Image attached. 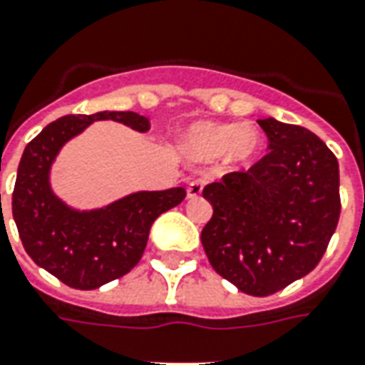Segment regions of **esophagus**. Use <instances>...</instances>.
<instances>
[{
	"label": "esophagus",
	"instance_id": "1",
	"mask_svg": "<svg viewBox=\"0 0 365 365\" xmlns=\"http://www.w3.org/2000/svg\"><path fill=\"white\" fill-rule=\"evenodd\" d=\"M201 193H203V182H200V180H195L187 185V197L190 200H197Z\"/></svg>",
	"mask_w": 365,
	"mask_h": 365
}]
</instances>
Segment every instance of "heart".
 I'll return each instance as SVG.
<instances>
[{
	"label": "heart",
	"mask_w": 365,
	"mask_h": 365,
	"mask_svg": "<svg viewBox=\"0 0 365 365\" xmlns=\"http://www.w3.org/2000/svg\"><path fill=\"white\" fill-rule=\"evenodd\" d=\"M262 144L261 130L251 122L201 120L183 132L185 154L197 162H213L221 156L227 168H243L253 162Z\"/></svg>",
	"instance_id": "heart-1"
}]
</instances>
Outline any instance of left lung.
Returning <instances> with one entry per match:
<instances>
[{"label": "left lung", "mask_w": 365, "mask_h": 365, "mask_svg": "<svg viewBox=\"0 0 365 365\" xmlns=\"http://www.w3.org/2000/svg\"><path fill=\"white\" fill-rule=\"evenodd\" d=\"M269 154L203 187L213 217L201 231L211 267L251 297L307 277L340 217L338 160L310 130L262 118Z\"/></svg>", "instance_id": "8db88e82"}]
</instances>
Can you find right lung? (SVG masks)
<instances>
[{"label":"right lung","mask_w":365,"mask_h":365,"mask_svg":"<svg viewBox=\"0 0 365 365\" xmlns=\"http://www.w3.org/2000/svg\"><path fill=\"white\" fill-rule=\"evenodd\" d=\"M96 120L120 122L136 132L150 130L146 116L130 110L68 114L51 122L25 146L11 203L27 255L78 290L98 289L132 271L144 255L152 223L185 197L183 187L136 191L85 211L57 197L51 190V165L68 140Z\"/></svg>","instance_id":"obj_1"}]
</instances>
